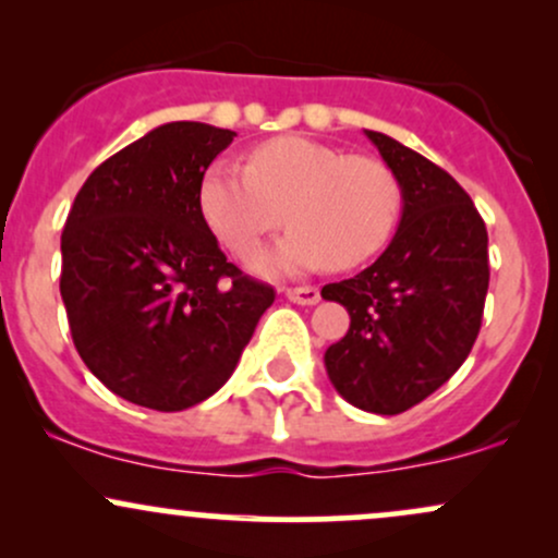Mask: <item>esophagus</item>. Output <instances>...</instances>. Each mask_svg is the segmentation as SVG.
<instances>
[{
  "mask_svg": "<svg viewBox=\"0 0 558 558\" xmlns=\"http://www.w3.org/2000/svg\"><path fill=\"white\" fill-rule=\"evenodd\" d=\"M286 296H289L293 304H304V307H310V304L320 302V291H317L315 286H302V289H289V291H286Z\"/></svg>",
  "mask_w": 558,
  "mask_h": 558,
  "instance_id": "esophagus-1",
  "label": "esophagus"
}]
</instances>
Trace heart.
<instances>
[{
	"label": "heart",
	"mask_w": 558,
	"mask_h": 558,
	"mask_svg": "<svg viewBox=\"0 0 558 558\" xmlns=\"http://www.w3.org/2000/svg\"><path fill=\"white\" fill-rule=\"evenodd\" d=\"M198 206L214 238L241 259L289 217L293 230L254 269L299 275L326 265L352 269L376 256L397 228L402 187L378 158L291 134L259 145L248 167L211 163Z\"/></svg>",
	"instance_id": "b5f03b06"
}]
</instances>
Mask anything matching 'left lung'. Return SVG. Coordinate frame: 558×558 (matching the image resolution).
I'll use <instances>...</instances> for the list:
<instances>
[{
	"label": "left lung",
	"instance_id": "1",
	"mask_svg": "<svg viewBox=\"0 0 558 558\" xmlns=\"http://www.w3.org/2000/svg\"><path fill=\"white\" fill-rule=\"evenodd\" d=\"M365 137L400 180L402 214L371 267L320 291L349 312L326 371L349 405L397 415L442 387L474 347L489 283L487 228L448 171L389 134Z\"/></svg>",
	"mask_w": 558,
	"mask_h": 558
}]
</instances>
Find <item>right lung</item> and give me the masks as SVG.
<instances>
[{"label": "right lung", "mask_w": 558, "mask_h": 558, "mask_svg": "<svg viewBox=\"0 0 558 558\" xmlns=\"http://www.w3.org/2000/svg\"><path fill=\"white\" fill-rule=\"evenodd\" d=\"M235 132L169 121L87 177L60 251L76 352L113 395L185 410L235 371L275 291L243 275L201 217L206 169Z\"/></svg>", "instance_id": "add662e5"}]
</instances>
